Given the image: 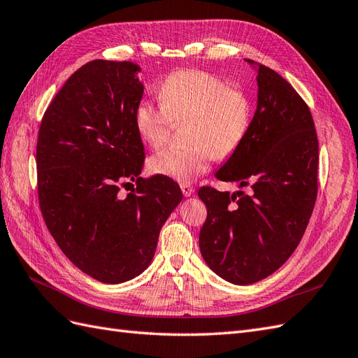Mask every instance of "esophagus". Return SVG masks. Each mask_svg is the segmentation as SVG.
Segmentation results:
<instances>
[{
    "instance_id": "obj_1",
    "label": "esophagus",
    "mask_w": 358,
    "mask_h": 358,
    "mask_svg": "<svg viewBox=\"0 0 358 358\" xmlns=\"http://www.w3.org/2000/svg\"><path fill=\"white\" fill-rule=\"evenodd\" d=\"M180 187H181V192H182V195H185V196H190V195H194L195 189H194V186L189 185V182H182V185H181Z\"/></svg>"
}]
</instances>
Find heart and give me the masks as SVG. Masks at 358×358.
<instances>
[{"label":"heart","instance_id":"b5f03b06","mask_svg":"<svg viewBox=\"0 0 358 358\" xmlns=\"http://www.w3.org/2000/svg\"><path fill=\"white\" fill-rule=\"evenodd\" d=\"M159 98L160 103L143 98L134 108V128L143 143L157 148L169 139L173 124H189L187 146L164 148L150 157L148 168L157 176L194 181L210 169L213 159H230L248 136L250 96L210 72H172L160 85Z\"/></svg>","mask_w":358,"mask_h":358}]
</instances>
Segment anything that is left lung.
<instances>
[{"instance_id":"left-lung-1","label":"left lung","mask_w":358,"mask_h":358,"mask_svg":"<svg viewBox=\"0 0 358 358\" xmlns=\"http://www.w3.org/2000/svg\"><path fill=\"white\" fill-rule=\"evenodd\" d=\"M257 85L248 136L216 172L219 180L250 187V194L212 186L198 190L207 207L201 254L219 277L242 286L269 277L287 262L317 196L319 142L307 103L264 65Z\"/></svg>"}]
</instances>
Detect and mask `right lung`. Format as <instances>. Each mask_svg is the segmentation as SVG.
<instances>
[{"instance_id": "1", "label": "right lung", "mask_w": 358, "mask_h": 358, "mask_svg": "<svg viewBox=\"0 0 358 358\" xmlns=\"http://www.w3.org/2000/svg\"><path fill=\"white\" fill-rule=\"evenodd\" d=\"M139 71L110 60L77 69L45 110L36 145L43 221L71 263L101 282H124L148 268L162 227L182 199L173 180L139 177Z\"/></svg>"}]
</instances>
